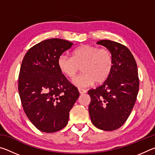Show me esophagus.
I'll list each match as a JSON object with an SVG mask.
<instances>
[{
  "label": "esophagus",
  "mask_w": 155,
  "mask_h": 155,
  "mask_svg": "<svg viewBox=\"0 0 155 155\" xmlns=\"http://www.w3.org/2000/svg\"><path fill=\"white\" fill-rule=\"evenodd\" d=\"M78 91H79V93L81 94H85L86 93V91L85 90H83V89H81V88H78Z\"/></svg>",
  "instance_id": "obj_1"
}]
</instances>
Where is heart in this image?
<instances>
[{"label": "heart", "instance_id": "obj_1", "mask_svg": "<svg viewBox=\"0 0 155 155\" xmlns=\"http://www.w3.org/2000/svg\"><path fill=\"white\" fill-rule=\"evenodd\" d=\"M113 56L107 48H99L91 45H83L72 52V57L61 54L57 60V65L63 74L72 78L79 66L82 73L72 80L74 85L79 87H88L95 82H104L111 72Z\"/></svg>", "mask_w": 155, "mask_h": 155}]
</instances>
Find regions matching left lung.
<instances>
[{"label": "left lung", "instance_id": "left-lung-1", "mask_svg": "<svg viewBox=\"0 0 155 155\" xmlns=\"http://www.w3.org/2000/svg\"><path fill=\"white\" fill-rule=\"evenodd\" d=\"M97 44L111 52L114 64L103 85L88 91L89 113L96 127L111 131L124 124L135 105L140 87L137 67L131 52L123 44L107 40Z\"/></svg>", "mask_w": 155, "mask_h": 155}]
</instances>
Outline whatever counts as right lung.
I'll use <instances>...</instances> for the list:
<instances>
[{"instance_id": "1", "label": "right lung", "mask_w": 155, "mask_h": 155, "mask_svg": "<svg viewBox=\"0 0 155 155\" xmlns=\"http://www.w3.org/2000/svg\"><path fill=\"white\" fill-rule=\"evenodd\" d=\"M73 43L61 39L44 40L28 50L18 77V91L23 109L35 127L54 133L67 125L77 101L78 89L60 72L59 57Z\"/></svg>"}]
</instances>
